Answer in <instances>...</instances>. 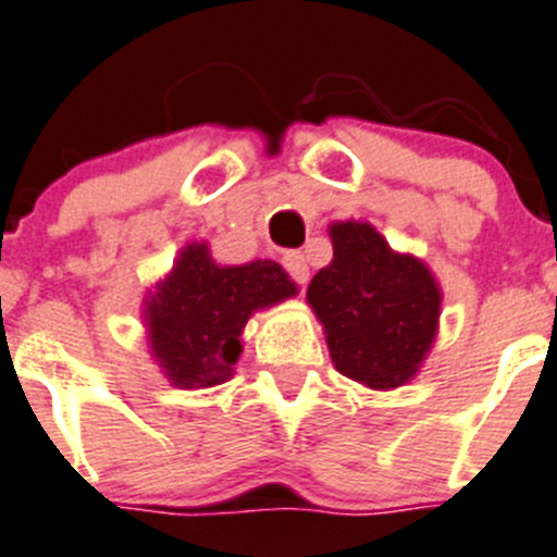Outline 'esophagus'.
I'll return each mask as SVG.
<instances>
[{"label":"esophagus","mask_w":557,"mask_h":557,"mask_svg":"<svg viewBox=\"0 0 557 557\" xmlns=\"http://www.w3.org/2000/svg\"><path fill=\"white\" fill-rule=\"evenodd\" d=\"M284 268H287V273L293 275L300 287L309 282V262H306V257L300 251H289L287 257H284Z\"/></svg>","instance_id":"34e87169"}]
</instances>
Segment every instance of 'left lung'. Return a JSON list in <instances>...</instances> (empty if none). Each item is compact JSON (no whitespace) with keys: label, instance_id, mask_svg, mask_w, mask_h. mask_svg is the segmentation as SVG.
Instances as JSON below:
<instances>
[{"label":"left lung","instance_id":"obj_1","mask_svg":"<svg viewBox=\"0 0 557 557\" xmlns=\"http://www.w3.org/2000/svg\"><path fill=\"white\" fill-rule=\"evenodd\" d=\"M333 259L306 289L344 377L372 391L407 385L441 327L443 293L426 262L391 248L369 221L327 226Z\"/></svg>","mask_w":557,"mask_h":557}]
</instances>
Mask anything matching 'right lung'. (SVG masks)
I'll list each match as a JSON object with an SVG mask.
<instances>
[{
    "mask_svg": "<svg viewBox=\"0 0 557 557\" xmlns=\"http://www.w3.org/2000/svg\"><path fill=\"white\" fill-rule=\"evenodd\" d=\"M295 295L273 259L219 264L208 243H185L141 304L150 355L174 388H213L235 374L251 314Z\"/></svg>",
    "mask_w": 557,
    "mask_h": 557,
    "instance_id": "obj_1",
    "label": "right lung"
}]
</instances>
